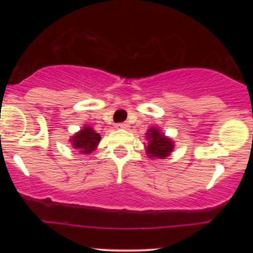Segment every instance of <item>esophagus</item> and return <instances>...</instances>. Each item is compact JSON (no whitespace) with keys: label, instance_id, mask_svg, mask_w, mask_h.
Instances as JSON below:
<instances>
[{"label":"esophagus","instance_id":"obj_1","mask_svg":"<svg viewBox=\"0 0 253 253\" xmlns=\"http://www.w3.org/2000/svg\"><path fill=\"white\" fill-rule=\"evenodd\" d=\"M127 127H128V124H126V123H121V124H118L117 125V128H127Z\"/></svg>","mask_w":253,"mask_h":253}]
</instances>
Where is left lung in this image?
Segmentation results:
<instances>
[{"label":"left lung","instance_id":"left-lung-1","mask_svg":"<svg viewBox=\"0 0 253 253\" xmlns=\"http://www.w3.org/2000/svg\"><path fill=\"white\" fill-rule=\"evenodd\" d=\"M146 139L149 143L145 146V150L151 159H165L175 149V141L157 127H150L147 129Z\"/></svg>","mask_w":253,"mask_h":253}]
</instances>
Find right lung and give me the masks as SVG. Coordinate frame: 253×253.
<instances>
[{
    "label": "right lung",
    "instance_id": "obj_1",
    "mask_svg": "<svg viewBox=\"0 0 253 253\" xmlns=\"http://www.w3.org/2000/svg\"><path fill=\"white\" fill-rule=\"evenodd\" d=\"M100 140L101 135L95 132L88 125H85L78 132L75 133L74 135L70 136V140L69 141L71 143V146L80 153H82V155H90L92 151L97 149Z\"/></svg>",
    "mask_w": 253,
    "mask_h": 253
}]
</instances>
